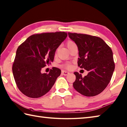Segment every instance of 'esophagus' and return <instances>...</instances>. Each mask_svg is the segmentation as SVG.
I'll return each instance as SVG.
<instances>
[{
    "mask_svg": "<svg viewBox=\"0 0 127 127\" xmlns=\"http://www.w3.org/2000/svg\"><path fill=\"white\" fill-rule=\"evenodd\" d=\"M62 74H63V75H65V76H66V75H68V74H69V73L68 71H64V70H63V71H62Z\"/></svg>",
    "mask_w": 127,
    "mask_h": 127,
    "instance_id": "obj_1",
    "label": "esophagus"
}]
</instances>
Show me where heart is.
<instances>
[{
	"mask_svg": "<svg viewBox=\"0 0 127 127\" xmlns=\"http://www.w3.org/2000/svg\"><path fill=\"white\" fill-rule=\"evenodd\" d=\"M75 44H76L75 43V42L71 40L68 41L66 43V46H67V47H68V49L71 48L72 46L75 45ZM62 66L64 67V68H65L66 69H70L71 67V64L70 63H65V64H64V65H63V66Z\"/></svg>",
	"mask_w": 127,
	"mask_h": 127,
	"instance_id": "obj_1",
	"label": "heart"
}]
</instances>
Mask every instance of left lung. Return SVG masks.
Wrapping results in <instances>:
<instances>
[{
    "instance_id": "left-lung-1",
    "label": "left lung",
    "mask_w": 127,
    "mask_h": 127,
    "mask_svg": "<svg viewBox=\"0 0 127 127\" xmlns=\"http://www.w3.org/2000/svg\"><path fill=\"white\" fill-rule=\"evenodd\" d=\"M68 35L78 47V66L89 72L84 77L74 73L76 76L74 88L85 96L97 95L107 86L115 70L112 51L98 37L70 32Z\"/></svg>"
}]
</instances>
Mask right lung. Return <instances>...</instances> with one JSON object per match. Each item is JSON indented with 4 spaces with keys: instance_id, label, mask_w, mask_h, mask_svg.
Wrapping results in <instances>:
<instances>
[{
    "instance_id": "add662e5",
    "label": "right lung",
    "mask_w": 127,
    "mask_h": 127,
    "mask_svg": "<svg viewBox=\"0 0 127 127\" xmlns=\"http://www.w3.org/2000/svg\"><path fill=\"white\" fill-rule=\"evenodd\" d=\"M65 32L34 34L17 49L12 70L17 88L25 95L38 98L51 90L60 69L53 67L48 74L41 70L51 64L57 48L67 37Z\"/></svg>"
}]
</instances>
